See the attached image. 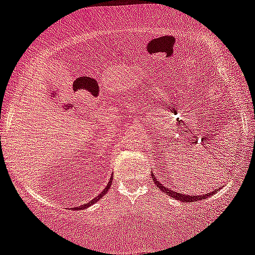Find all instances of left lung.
<instances>
[{"label": "left lung", "mask_w": 255, "mask_h": 255, "mask_svg": "<svg viewBox=\"0 0 255 255\" xmlns=\"http://www.w3.org/2000/svg\"><path fill=\"white\" fill-rule=\"evenodd\" d=\"M151 175L153 177V174L151 173ZM153 183H155V185L158 187L159 191L162 192H166L167 195L170 196V197L175 198V200L178 201H181V202H195V201H201L202 198H207L209 197V196H213L215 192L217 191H213V192H209V194H206V195H200V196H194V195H185V194H181V192H177V191H172V190H169L168 187H166L163 185V184H161L159 181L157 180L156 178H153Z\"/></svg>", "instance_id": "obj_1"}]
</instances>
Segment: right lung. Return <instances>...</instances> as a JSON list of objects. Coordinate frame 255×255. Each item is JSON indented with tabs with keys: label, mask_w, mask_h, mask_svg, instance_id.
<instances>
[{
	"label": "right lung",
	"mask_w": 255,
	"mask_h": 255,
	"mask_svg": "<svg viewBox=\"0 0 255 255\" xmlns=\"http://www.w3.org/2000/svg\"><path fill=\"white\" fill-rule=\"evenodd\" d=\"M111 183H113V179H110V181H109L108 184H106V187L104 190H103V192H100L99 195L98 196H96V197L93 198V200L91 201V202H88V203H86V205H81V206H78V207H75V208H72V209H75V211H80V209H85L86 207H89V206H92L93 205V203H96V202H98V201L99 200H102V197L103 196H104L106 192L109 191V189H110V186H111Z\"/></svg>",
	"instance_id": "1"
}]
</instances>
